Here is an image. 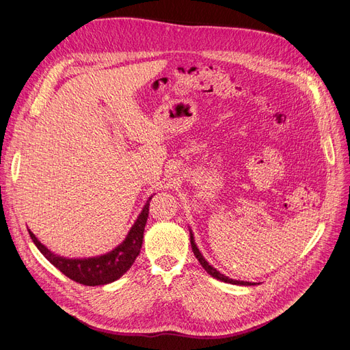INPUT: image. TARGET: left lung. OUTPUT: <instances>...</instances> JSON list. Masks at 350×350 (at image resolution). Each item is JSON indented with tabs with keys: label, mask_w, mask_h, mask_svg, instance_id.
<instances>
[{
	"label": "left lung",
	"mask_w": 350,
	"mask_h": 350,
	"mask_svg": "<svg viewBox=\"0 0 350 350\" xmlns=\"http://www.w3.org/2000/svg\"><path fill=\"white\" fill-rule=\"evenodd\" d=\"M189 241H191V248H193V252H194L196 258L200 261L201 267H203V269L210 274L211 278H215V279L221 280V282H225V283L239 284V286H254V284H257V283H254V282H243V280H235V279H230V278L225 276V274H221L219 270H216L213 266H211V264H208V261L203 257V254L200 252V250H198V247H197V243H196V241H194V234H193L191 228H189Z\"/></svg>",
	"instance_id": "left-lung-1"
}]
</instances>
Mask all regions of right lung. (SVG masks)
Instances as JSON below:
<instances>
[{
    "mask_svg": "<svg viewBox=\"0 0 350 350\" xmlns=\"http://www.w3.org/2000/svg\"><path fill=\"white\" fill-rule=\"evenodd\" d=\"M153 196L149 197L143 206L140 215L137 216L134 225L131 226L130 232L126 234L125 239L115 247L112 251L102 254L96 257H88V258H67L61 257L58 254H54L48 250L44 243H42L33 232L29 235L33 241L38 250L44 254V257L55 266L62 274H66L71 280L86 284V286H99V284H108L115 280H118L122 274L129 270L137 256L140 254L143 235H144V226L147 217H149V206Z\"/></svg>",
    "mask_w": 350,
    "mask_h": 350,
    "instance_id": "obj_1",
    "label": "right lung"
}]
</instances>
